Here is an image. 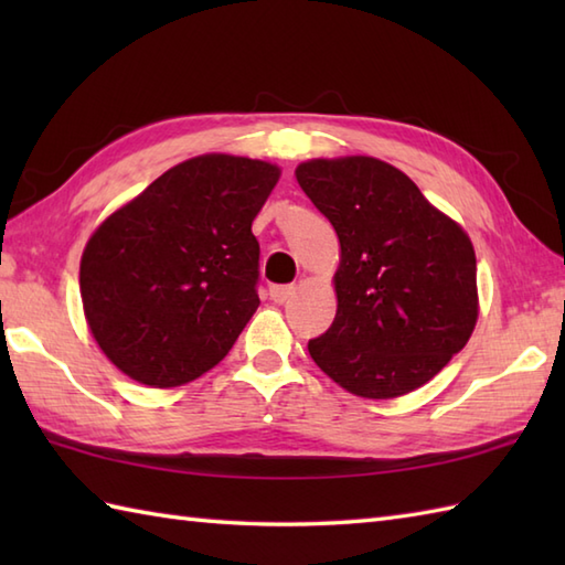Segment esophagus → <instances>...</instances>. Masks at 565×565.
<instances>
[{
	"instance_id": "esophagus-1",
	"label": "esophagus",
	"mask_w": 565,
	"mask_h": 565,
	"mask_svg": "<svg viewBox=\"0 0 565 565\" xmlns=\"http://www.w3.org/2000/svg\"><path fill=\"white\" fill-rule=\"evenodd\" d=\"M294 294H296V286H271V289H269V298L274 303L291 301Z\"/></svg>"
}]
</instances>
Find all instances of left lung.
Instances as JSON below:
<instances>
[{"label":"left lung","mask_w":565,"mask_h":565,"mask_svg":"<svg viewBox=\"0 0 565 565\" xmlns=\"http://www.w3.org/2000/svg\"><path fill=\"white\" fill-rule=\"evenodd\" d=\"M296 179L342 249L338 313L308 342L310 356L362 398L419 388L476 328L471 239L411 177L376 158L310 160Z\"/></svg>","instance_id":"1"}]
</instances>
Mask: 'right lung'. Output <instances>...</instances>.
Returning a JSON list of instances; mask_svg holds the SVG:
<instances>
[{
  "label": "right lung",
  "mask_w": 565,
  "mask_h": 565,
  "mask_svg": "<svg viewBox=\"0 0 565 565\" xmlns=\"http://www.w3.org/2000/svg\"><path fill=\"white\" fill-rule=\"evenodd\" d=\"M276 182L269 162L201 154L97 227L79 294L94 340L124 374L172 388L231 352L259 306L252 221Z\"/></svg>",
  "instance_id": "obj_1"
}]
</instances>
